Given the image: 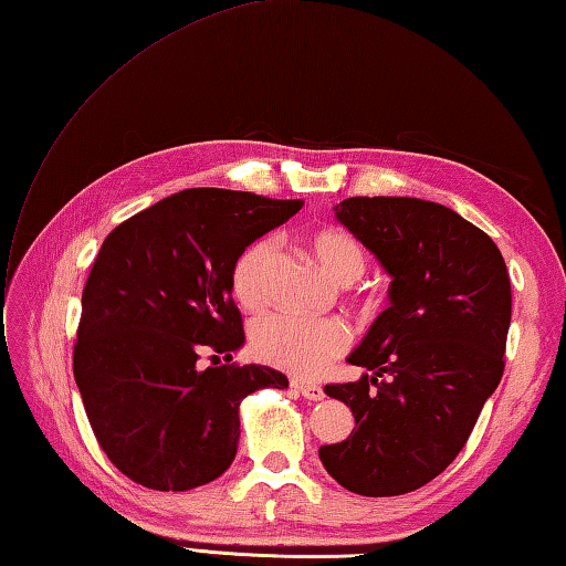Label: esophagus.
Returning <instances> with one entry per match:
<instances>
[{
	"label": "esophagus",
	"instance_id": "esophagus-1",
	"mask_svg": "<svg viewBox=\"0 0 566 566\" xmlns=\"http://www.w3.org/2000/svg\"><path fill=\"white\" fill-rule=\"evenodd\" d=\"M291 387H295L300 395H303L305 399H312V401H319L324 399V387L322 385H315V382H303V380H291Z\"/></svg>",
	"mask_w": 566,
	"mask_h": 566
}]
</instances>
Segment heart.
Here are the masks:
<instances>
[{"label":"heart","mask_w":566,"mask_h":566,"mask_svg":"<svg viewBox=\"0 0 566 566\" xmlns=\"http://www.w3.org/2000/svg\"><path fill=\"white\" fill-rule=\"evenodd\" d=\"M312 251L326 273L338 283H350L366 269V249L356 234L342 228H324L312 234ZM279 254L273 237L244 247L232 266V295L244 310H261L271 297V275ZM354 334L338 317L303 319L291 315L263 317L251 329V350L263 363L293 375L312 378L332 360L344 356Z\"/></svg>","instance_id":"obj_1"}]
</instances>
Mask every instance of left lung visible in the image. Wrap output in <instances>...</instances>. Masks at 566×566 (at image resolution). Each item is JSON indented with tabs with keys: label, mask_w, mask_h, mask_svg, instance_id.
Listing matches in <instances>:
<instances>
[{
	"label": "left lung",
	"mask_w": 566,
	"mask_h": 566,
	"mask_svg": "<svg viewBox=\"0 0 566 566\" xmlns=\"http://www.w3.org/2000/svg\"><path fill=\"white\" fill-rule=\"evenodd\" d=\"M336 218L392 283L389 307L348 356L373 375L324 387L356 429L319 460L354 494H409L458 458L504 375L509 271L492 237L431 200L354 196Z\"/></svg>",
	"instance_id": "1"
}]
</instances>
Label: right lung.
<instances>
[{"mask_svg": "<svg viewBox=\"0 0 566 566\" xmlns=\"http://www.w3.org/2000/svg\"><path fill=\"white\" fill-rule=\"evenodd\" d=\"M300 208V198L188 188L104 240L72 368L98 446L128 480L157 492L218 480L237 455L240 401L287 387L279 370L232 360L244 342L232 266ZM203 353L208 369L197 363Z\"/></svg>", "mask_w": 566, "mask_h": 566, "instance_id": "add662e5", "label": "right lung"}]
</instances>
